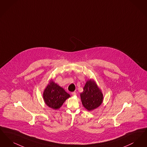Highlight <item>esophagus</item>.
I'll use <instances>...</instances> for the list:
<instances>
[{
    "label": "esophagus",
    "instance_id": "obj_1",
    "mask_svg": "<svg viewBox=\"0 0 147 147\" xmlns=\"http://www.w3.org/2000/svg\"><path fill=\"white\" fill-rule=\"evenodd\" d=\"M76 94H76V92L75 91L71 92V95H72L73 96H75V95H76Z\"/></svg>",
    "mask_w": 147,
    "mask_h": 147
}]
</instances>
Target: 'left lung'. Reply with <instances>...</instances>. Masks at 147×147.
Segmentation results:
<instances>
[{"label": "left lung", "mask_w": 147, "mask_h": 147, "mask_svg": "<svg viewBox=\"0 0 147 147\" xmlns=\"http://www.w3.org/2000/svg\"><path fill=\"white\" fill-rule=\"evenodd\" d=\"M80 94V98L84 107L89 111L96 109L101 104L103 95L96 84L91 80H89Z\"/></svg>", "instance_id": "left-lung-1"}]
</instances>
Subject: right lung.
Returning a JSON list of instances; mask_svg holds the SVG:
<instances>
[{
	"instance_id": "add662e5",
	"label": "right lung",
	"mask_w": 147,
	"mask_h": 147,
	"mask_svg": "<svg viewBox=\"0 0 147 147\" xmlns=\"http://www.w3.org/2000/svg\"><path fill=\"white\" fill-rule=\"evenodd\" d=\"M43 99L46 104L53 109H58L67 98L70 97L62 88L51 82L43 92Z\"/></svg>"
}]
</instances>
